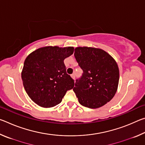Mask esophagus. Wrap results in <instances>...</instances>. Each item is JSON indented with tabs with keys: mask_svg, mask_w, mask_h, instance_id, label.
Here are the masks:
<instances>
[{
	"mask_svg": "<svg viewBox=\"0 0 145 145\" xmlns=\"http://www.w3.org/2000/svg\"><path fill=\"white\" fill-rule=\"evenodd\" d=\"M71 77H72V78H73V79H75V75L74 73H73V74L71 75Z\"/></svg>",
	"mask_w": 145,
	"mask_h": 145,
	"instance_id": "34e87169",
	"label": "esophagus"
}]
</instances>
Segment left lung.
Segmentation results:
<instances>
[{
  "instance_id": "obj_1",
  "label": "left lung",
  "mask_w": 145,
  "mask_h": 145,
  "mask_svg": "<svg viewBox=\"0 0 145 145\" xmlns=\"http://www.w3.org/2000/svg\"><path fill=\"white\" fill-rule=\"evenodd\" d=\"M74 56L83 71L73 89L78 102L91 109L103 106L117 91L120 77L117 63L109 54L99 48L77 47Z\"/></svg>"
}]
</instances>
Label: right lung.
Here are the masks:
<instances>
[{
	"mask_svg": "<svg viewBox=\"0 0 145 145\" xmlns=\"http://www.w3.org/2000/svg\"><path fill=\"white\" fill-rule=\"evenodd\" d=\"M73 50L71 46H45L25 59L22 79L26 93L36 104L43 107L56 106L74 86V80L67 74L64 63Z\"/></svg>",
	"mask_w": 145,
	"mask_h": 145,
	"instance_id": "obj_1",
	"label": "right lung"
}]
</instances>
